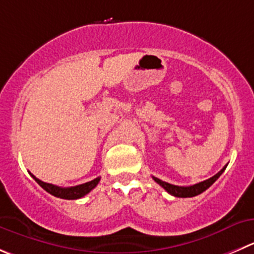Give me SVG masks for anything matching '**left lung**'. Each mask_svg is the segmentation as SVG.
<instances>
[{"mask_svg":"<svg viewBox=\"0 0 254 254\" xmlns=\"http://www.w3.org/2000/svg\"><path fill=\"white\" fill-rule=\"evenodd\" d=\"M227 166H224L223 168H222L221 171H219L217 175H214L213 177L208 178V180L203 181V182H199V183H195V185L193 186H188V187H181V186H175V185H171V183H167L165 182V181L159 180V178L157 177H153V180L156 181L157 183H158L161 187L165 188L166 190H167L170 194L175 195V197H181V198H187V197H194V195H198L201 194L202 192H204V190H207V188L211 187L212 185H213L214 182H216L217 180H218L219 176L223 173V171L226 170Z\"/></svg>","mask_w":254,"mask_h":254,"instance_id":"1","label":"left lung"}]
</instances>
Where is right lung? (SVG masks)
Returning <instances> with one entry per match:
<instances>
[{
    "mask_svg": "<svg viewBox=\"0 0 254 254\" xmlns=\"http://www.w3.org/2000/svg\"><path fill=\"white\" fill-rule=\"evenodd\" d=\"M31 175V173H30ZM32 176L35 178L36 182L41 186L45 190H47L50 194L55 195V197H59V198H64V199H78V198L83 197L86 195L87 193H89L96 186L98 185L101 178L97 177L95 180L89 181V182L83 183V185H78V186H74V187H59V186H55V185H51V183H46L43 181L38 180L36 178L35 176Z\"/></svg>",
    "mask_w": 254,
    "mask_h": 254,
    "instance_id": "add662e5",
    "label": "right lung"
}]
</instances>
